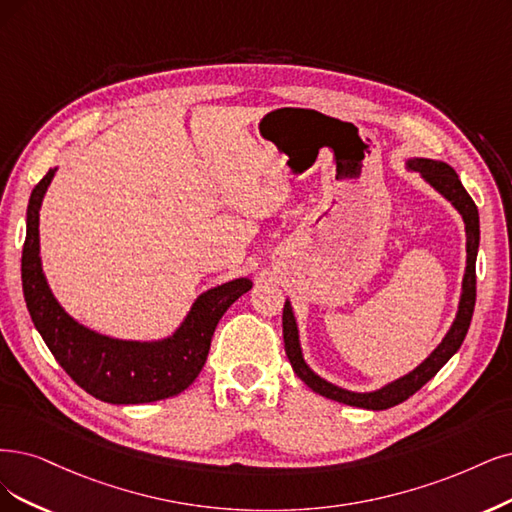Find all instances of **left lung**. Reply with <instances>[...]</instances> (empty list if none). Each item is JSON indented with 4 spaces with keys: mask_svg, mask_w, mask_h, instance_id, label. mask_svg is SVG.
I'll return each instance as SVG.
<instances>
[{
    "mask_svg": "<svg viewBox=\"0 0 512 512\" xmlns=\"http://www.w3.org/2000/svg\"><path fill=\"white\" fill-rule=\"evenodd\" d=\"M407 168L420 173V177L432 185L437 192L447 198L453 208L462 215L464 227H466V270L462 278V295H460V304H458V314L453 318V323L443 337V342L430 352L424 363H420L413 371L407 375L399 377L382 388L371 390V392H352L346 388H339L323 377L316 375L308 363L304 361V354H301V344H299V329H297V320L291 308V301H285V310H282V337H285V352L289 356V363L297 377L304 382L308 388L318 392L320 396H327L331 401L352 405V407H361V409H371V411H382L390 409L394 405H399L407 401L411 394L418 392L426 382H430L434 375L439 373V369L449 361V358L456 354L464 342V337L468 333L472 312H475V299H477V253H479V211L477 204L472 202L468 192L464 189L460 177L456 170H453L449 164L441 160H428V158H411L407 160Z\"/></svg>",
    "mask_w": 512,
    "mask_h": 512,
    "instance_id": "left-lung-1",
    "label": "left lung"
}]
</instances>
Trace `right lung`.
Returning a JSON list of instances; mask_svg holds the SVG:
<instances>
[{"mask_svg":"<svg viewBox=\"0 0 512 512\" xmlns=\"http://www.w3.org/2000/svg\"><path fill=\"white\" fill-rule=\"evenodd\" d=\"M54 173L56 168H50L33 187L27 206L21 276L35 329L71 380L94 399L111 405H141L183 392L202 371L221 316L253 282L236 278L204 291L177 331L156 342L116 339L80 325L56 301L42 270L40 208Z\"/></svg>","mask_w":512,"mask_h":512,"instance_id":"obj_1","label":"right lung"}]
</instances>
